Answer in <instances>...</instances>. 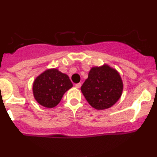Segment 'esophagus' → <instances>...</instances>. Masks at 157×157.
Here are the masks:
<instances>
[{"instance_id": "34e87169", "label": "esophagus", "mask_w": 157, "mask_h": 157, "mask_svg": "<svg viewBox=\"0 0 157 157\" xmlns=\"http://www.w3.org/2000/svg\"><path fill=\"white\" fill-rule=\"evenodd\" d=\"M81 86V83L80 82H79V83H76L75 84V87L77 88V89H80Z\"/></svg>"}]
</instances>
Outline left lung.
I'll use <instances>...</instances> for the list:
<instances>
[{
  "mask_svg": "<svg viewBox=\"0 0 157 157\" xmlns=\"http://www.w3.org/2000/svg\"><path fill=\"white\" fill-rule=\"evenodd\" d=\"M123 84L120 74L108 65L93 67L81 86L88 102L97 110L111 107L121 97Z\"/></svg>",
  "mask_w": 157,
  "mask_h": 157,
  "instance_id": "1",
  "label": "left lung"
}]
</instances>
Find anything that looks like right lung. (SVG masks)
<instances>
[{
  "instance_id": "right-lung-1",
  "label": "right lung",
  "mask_w": 157,
  "mask_h": 157,
  "mask_svg": "<svg viewBox=\"0 0 157 157\" xmlns=\"http://www.w3.org/2000/svg\"><path fill=\"white\" fill-rule=\"evenodd\" d=\"M73 86L67 75L57 68L48 69L34 81L33 94L40 105L46 108L55 107L60 102L66 91Z\"/></svg>"
}]
</instances>
